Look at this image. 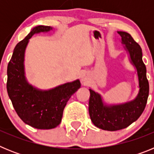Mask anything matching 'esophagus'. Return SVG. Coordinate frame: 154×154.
Masks as SVG:
<instances>
[{
  "instance_id": "esophagus-1",
  "label": "esophagus",
  "mask_w": 154,
  "mask_h": 154,
  "mask_svg": "<svg viewBox=\"0 0 154 154\" xmlns=\"http://www.w3.org/2000/svg\"><path fill=\"white\" fill-rule=\"evenodd\" d=\"M89 74L87 72H85L83 73V74L81 76V81L82 83L85 84L87 82H89Z\"/></svg>"
}]
</instances>
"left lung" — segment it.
<instances>
[{
  "label": "left lung",
  "instance_id": "1",
  "mask_svg": "<svg viewBox=\"0 0 154 154\" xmlns=\"http://www.w3.org/2000/svg\"><path fill=\"white\" fill-rule=\"evenodd\" d=\"M118 34L122 38V44L129 54L130 62L137 69L140 89L137 97L132 101L123 104L107 105L103 102L100 94L89 89V112L91 120L96 127L108 131L122 130L137 120L146 107L149 96V82L140 46L127 32L118 31Z\"/></svg>",
  "mask_w": 154,
  "mask_h": 154
}]
</instances>
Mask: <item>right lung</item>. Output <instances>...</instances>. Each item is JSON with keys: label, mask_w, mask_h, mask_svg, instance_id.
<instances>
[{"label": "right lung", "mask_w": 154, "mask_h": 154, "mask_svg": "<svg viewBox=\"0 0 154 154\" xmlns=\"http://www.w3.org/2000/svg\"><path fill=\"white\" fill-rule=\"evenodd\" d=\"M51 30V27L44 25L31 30L15 46L7 71V90L16 112L24 123L40 130H50L60 124L66 103L81 87L80 81L77 79L54 89L42 90L27 81L24 62L29 39L35 34Z\"/></svg>", "instance_id": "right-lung-1"}]
</instances>
